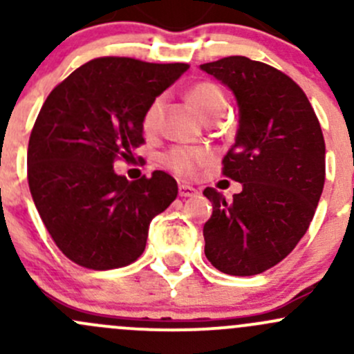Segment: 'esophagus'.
I'll return each mask as SVG.
<instances>
[{"mask_svg":"<svg viewBox=\"0 0 354 354\" xmlns=\"http://www.w3.org/2000/svg\"><path fill=\"white\" fill-rule=\"evenodd\" d=\"M178 190H180V197H185V198L197 195V190H195L194 187H190V185H180Z\"/></svg>","mask_w":354,"mask_h":354,"instance_id":"esophagus-1","label":"esophagus"}]
</instances>
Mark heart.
<instances>
[{
    "mask_svg": "<svg viewBox=\"0 0 354 354\" xmlns=\"http://www.w3.org/2000/svg\"><path fill=\"white\" fill-rule=\"evenodd\" d=\"M188 99H190L192 104L195 106V109L203 118L221 116L224 108H226V97H224L223 88L209 80L195 84L188 91ZM162 104L164 97L162 95H157L156 99H152L151 104L145 108L144 116H142V128L147 133H152V131L157 130ZM210 159H212V154L209 151L195 147H173L162 156L164 164L169 169H173L174 173L181 174V176H194L200 167L210 162Z\"/></svg>",
    "mask_w": 354,
    "mask_h": 354,
    "instance_id": "b5f03b06",
    "label": "heart"
}]
</instances>
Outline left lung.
I'll return each mask as SVG.
<instances>
[{
	"label": "left lung",
	"instance_id": "8db88e82",
	"mask_svg": "<svg viewBox=\"0 0 354 354\" xmlns=\"http://www.w3.org/2000/svg\"><path fill=\"white\" fill-rule=\"evenodd\" d=\"M236 95L240 120L223 174L243 185L226 202L203 195L205 257L230 276H255L292 252L308 230L326 181V142L308 97L286 73L245 56L200 65Z\"/></svg>",
	"mask_w": 354,
	"mask_h": 354
}]
</instances>
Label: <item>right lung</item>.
<instances>
[{
    "instance_id": "obj_1",
    "label": "right lung",
    "mask_w": 354,
    "mask_h": 354,
    "mask_svg": "<svg viewBox=\"0 0 354 354\" xmlns=\"http://www.w3.org/2000/svg\"><path fill=\"white\" fill-rule=\"evenodd\" d=\"M188 68L104 56L77 68L44 101L28 138V188L71 262L108 270L144 253L149 224L176 198L178 185L164 171L128 181L113 164L145 144V108Z\"/></svg>"
}]
</instances>
